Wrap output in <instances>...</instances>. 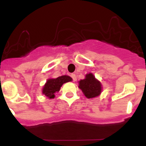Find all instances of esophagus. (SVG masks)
<instances>
[{
  "instance_id": "1",
  "label": "esophagus",
  "mask_w": 146,
  "mask_h": 146,
  "mask_svg": "<svg viewBox=\"0 0 146 146\" xmlns=\"http://www.w3.org/2000/svg\"><path fill=\"white\" fill-rule=\"evenodd\" d=\"M71 77H72V80H73V81H74V82L77 81V76H76L75 74H71Z\"/></svg>"
}]
</instances>
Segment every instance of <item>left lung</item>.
Listing matches in <instances>:
<instances>
[{"mask_svg": "<svg viewBox=\"0 0 146 146\" xmlns=\"http://www.w3.org/2000/svg\"><path fill=\"white\" fill-rule=\"evenodd\" d=\"M79 88L88 99L99 96L102 91L101 83L96 80L94 74L91 73L86 74V78L80 81Z\"/></svg>", "mask_w": 146, "mask_h": 146, "instance_id": "left-lung-1", "label": "left lung"}]
</instances>
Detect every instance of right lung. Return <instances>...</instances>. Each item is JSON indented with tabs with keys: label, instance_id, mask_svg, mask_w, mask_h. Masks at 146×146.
<instances>
[{
	"label": "right lung",
	"instance_id": "1",
	"mask_svg": "<svg viewBox=\"0 0 146 146\" xmlns=\"http://www.w3.org/2000/svg\"><path fill=\"white\" fill-rule=\"evenodd\" d=\"M72 81V78L69 76L63 75L55 79L47 80L42 90V93L49 99H53L55 94L60 91V87L65 82Z\"/></svg>",
	"mask_w": 146,
	"mask_h": 146
}]
</instances>
